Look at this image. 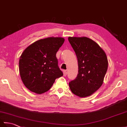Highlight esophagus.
Returning a JSON list of instances; mask_svg holds the SVG:
<instances>
[{
    "label": "esophagus",
    "instance_id": "esophagus-1",
    "mask_svg": "<svg viewBox=\"0 0 127 127\" xmlns=\"http://www.w3.org/2000/svg\"><path fill=\"white\" fill-rule=\"evenodd\" d=\"M67 75V72L66 70H63V75L64 76H66Z\"/></svg>",
    "mask_w": 127,
    "mask_h": 127
}]
</instances>
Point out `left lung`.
<instances>
[{
  "label": "left lung",
  "mask_w": 127,
  "mask_h": 127,
  "mask_svg": "<svg viewBox=\"0 0 127 127\" xmlns=\"http://www.w3.org/2000/svg\"><path fill=\"white\" fill-rule=\"evenodd\" d=\"M77 58V76L69 82L72 93L81 98L92 95L101 87L108 61L104 50L87 37H69Z\"/></svg>",
  "instance_id": "1"
}]
</instances>
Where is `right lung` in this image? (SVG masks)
Returning a JSON list of instances; mask_svg holds the SVG:
<instances>
[{"label":"right lung","instance_id":"right-lung-1","mask_svg":"<svg viewBox=\"0 0 127 127\" xmlns=\"http://www.w3.org/2000/svg\"><path fill=\"white\" fill-rule=\"evenodd\" d=\"M64 42L60 37L40 39L27 47L20 57L19 70L24 85L31 92L42 94L63 75L56 53Z\"/></svg>","mask_w":127,"mask_h":127}]
</instances>
